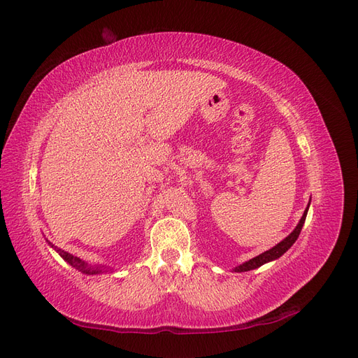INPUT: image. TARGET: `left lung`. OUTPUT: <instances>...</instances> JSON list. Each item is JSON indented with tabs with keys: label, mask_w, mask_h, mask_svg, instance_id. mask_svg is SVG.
<instances>
[{
	"label": "left lung",
	"mask_w": 358,
	"mask_h": 358,
	"mask_svg": "<svg viewBox=\"0 0 358 358\" xmlns=\"http://www.w3.org/2000/svg\"><path fill=\"white\" fill-rule=\"evenodd\" d=\"M309 204H310V201H309ZM309 204H308V208L305 209V212H303V216L300 218L299 224L296 225V229L292 230V231L285 237L284 241H280V242H279L278 245H275L272 249H268V251H266V252H263V254H259V255L251 258V259H249V262H245L243 264L234 267L233 272H237V273L248 272V270L258 268L259 266H263V264H266V263H268V262H275V259H278L279 257H282V255L288 251V249H289L292 245H294V242L297 241V237H299V234H300V231H301V229H303V224H305V221H306V215H308V210H309Z\"/></svg>",
	"instance_id": "obj_1"
}]
</instances>
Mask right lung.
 <instances>
[{"label": "right lung", "mask_w": 358, "mask_h": 358, "mask_svg": "<svg viewBox=\"0 0 358 358\" xmlns=\"http://www.w3.org/2000/svg\"><path fill=\"white\" fill-rule=\"evenodd\" d=\"M48 242V245L50 246V248H53L55 249V251L66 259V262L70 264V266H73L76 270H79V272H82V273H85V275H99V273H104V272H112L113 268H110V267H104V266H91V264H88V263H85V262H82L80 258H78V257H74V255H71V254H69V252H66V251H62V249H59V248H57V246H53L49 241H46Z\"/></svg>", "instance_id": "add662e5"}]
</instances>
